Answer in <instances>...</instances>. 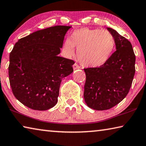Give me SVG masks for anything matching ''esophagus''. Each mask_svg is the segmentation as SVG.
Segmentation results:
<instances>
[{"mask_svg": "<svg viewBox=\"0 0 146 146\" xmlns=\"http://www.w3.org/2000/svg\"><path fill=\"white\" fill-rule=\"evenodd\" d=\"M73 70H78V69H80V66H79L78 65H77V64H76V63L73 64Z\"/></svg>", "mask_w": 146, "mask_h": 146, "instance_id": "esophagus-1", "label": "esophagus"}]
</instances>
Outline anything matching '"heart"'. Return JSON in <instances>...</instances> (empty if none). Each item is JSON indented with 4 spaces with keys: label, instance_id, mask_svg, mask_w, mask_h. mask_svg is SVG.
<instances>
[{
    "label": "heart",
    "instance_id": "b5f03b06",
    "mask_svg": "<svg viewBox=\"0 0 146 146\" xmlns=\"http://www.w3.org/2000/svg\"><path fill=\"white\" fill-rule=\"evenodd\" d=\"M85 67L97 68L102 66L111 56L115 48L113 35L106 29L82 28L73 31L70 39L64 42L62 51L66 57L75 55Z\"/></svg>",
    "mask_w": 146,
    "mask_h": 146
}]
</instances>
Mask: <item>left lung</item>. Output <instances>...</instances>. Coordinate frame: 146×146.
<instances>
[{
    "instance_id": "1",
    "label": "left lung",
    "mask_w": 146,
    "mask_h": 146,
    "mask_svg": "<svg viewBox=\"0 0 146 146\" xmlns=\"http://www.w3.org/2000/svg\"><path fill=\"white\" fill-rule=\"evenodd\" d=\"M115 37L116 50L98 68L84 69L86 80L84 98L89 108L109 110L127 95L135 73V55L132 45L115 29L107 28Z\"/></svg>"
}]
</instances>
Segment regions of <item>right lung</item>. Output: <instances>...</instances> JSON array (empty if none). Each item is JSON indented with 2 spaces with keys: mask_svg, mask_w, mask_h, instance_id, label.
Listing matches in <instances>:
<instances>
[{
  "mask_svg": "<svg viewBox=\"0 0 146 146\" xmlns=\"http://www.w3.org/2000/svg\"><path fill=\"white\" fill-rule=\"evenodd\" d=\"M71 28L41 29L15 44L9 55V83L15 97L28 108L44 111L57 103L62 79L73 72L75 64L58 55Z\"/></svg>",
  "mask_w": 146,
  "mask_h": 146,
  "instance_id": "obj_1",
  "label": "right lung"
}]
</instances>
